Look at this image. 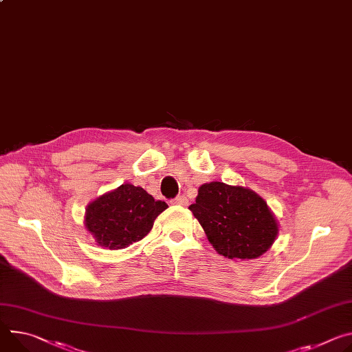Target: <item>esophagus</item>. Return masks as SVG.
I'll return each mask as SVG.
<instances>
[{"label":"esophagus","instance_id":"obj_1","mask_svg":"<svg viewBox=\"0 0 352 352\" xmlns=\"http://www.w3.org/2000/svg\"><path fill=\"white\" fill-rule=\"evenodd\" d=\"M173 205H181V206H186L188 205V199L184 195H178L174 199H171Z\"/></svg>","mask_w":352,"mask_h":352}]
</instances>
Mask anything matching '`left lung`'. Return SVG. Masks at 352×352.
Returning a JSON list of instances; mask_svg holds the SVG:
<instances>
[{"label": "left lung", "instance_id": "obj_1", "mask_svg": "<svg viewBox=\"0 0 352 352\" xmlns=\"http://www.w3.org/2000/svg\"><path fill=\"white\" fill-rule=\"evenodd\" d=\"M189 209L216 251L230 260L260 257L278 234L276 220L264 199L243 186L204 184Z\"/></svg>", "mask_w": 352, "mask_h": 352}]
</instances>
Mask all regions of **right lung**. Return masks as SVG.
I'll list each match as a JSON object with an SVG mask.
<instances>
[{
    "instance_id": "add662e5",
    "label": "right lung",
    "mask_w": 352,
    "mask_h": 352,
    "mask_svg": "<svg viewBox=\"0 0 352 352\" xmlns=\"http://www.w3.org/2000/svg\"><path fill=\"white\" fill-rule=\"evenodd\" d=\"M167 204L155 201L140 186L120 185L88 205L85 228L100 245L120 250L148 234Z\"/></svg>"
}]
</instances>
